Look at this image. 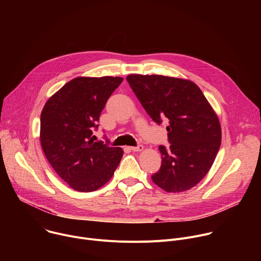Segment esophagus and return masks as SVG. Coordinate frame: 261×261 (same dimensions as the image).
<instances>
[{
  "instance_id": "1",
  "label": "esophagus",
  "mask_w": 261,
  "mask_h": 261,
  "mask_svg": "<svg viewBox=\"0 0 261 261\" xmlns=\"http://www.w3.org/2000/svg\"><path fill=\"white\" fill-rule=\"evenodd\" d=\"M130 148H131L133 152H140V151L143 150V145L142 144H138L136 146H131Z\"/></svg>"
}]
</instances>
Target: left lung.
<instances>
[{
	"instance_id": "obj_1",
	"label": "left lung",
	"mask_w": 261,
	"mask_h": 261,
	"mask_svg": "<svg viewBox=\"0 0 261 261\" xmlns=\"http://www.w3.org/2000/svg\"><path fill=\"white\" fill-rule=\"evenodd\" d=\"M127 82L147 115L166 127L169 147L159 146L160 169L153 181L167 192H182L208 172L221 144V127L201 90L192 82L131 74Z\"/></svg>"
}]
</instances>
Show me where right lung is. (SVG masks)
Wrapping results in <instances>:
<instances>
[{"mask_svg": "<svg viewBox=\"0 0 261 261\" xmlns=\"http://www.w3.org/2000/svg\"><path fill=\"white\" fill-rule=\"evenodd\" d=\"M122 77H77L45 103L40 118L42 150L55 171L70 187L92 192L114 175L123 157L121 147L94 141L93 132L108 98Z\"/></svg>", "mask_w": 261, "mask_h": 261, "instance_id": "1", "label": "right lung"}]
</instances>
